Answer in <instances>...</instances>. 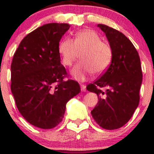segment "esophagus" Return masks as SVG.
I'll use <instances>...</instances> for the list:
<instances>
[{
  "instance_id": "esophagus-1",
  "label": "esophagus",
  "mask_w": 154,
  "mask_h": 154,
  "mask_svg": "<svg viewBox=\"0 0 154 154\" xmlns=\"http://www.w3.org/2000/svg\"><path fill=\"white\" fill-rule=\"evenodd\" d=\"M80 86H81V91L82 92H85L87 90H86V86L84 84H80Z\"/></svg>"
}]
</instances>
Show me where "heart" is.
Masks as SVG:
<instances>
[{"label":"heart","instance_id":"1","mask_svg":"<svg viewBox=\"0 0 154 154\" xmlns=\"http://www.w3.org/2000/svg\"><path fill=\"white\" fill-rule=\"evenodd\" d=\"M59 53L65 66H70L79 57L81 61L72 70L78 80H85L94 72L101 75L107 70L113 59V48L108 42L102 40L96 32L85 29L77 32L74 40L65 38L59 44Z\"/></svg>","mask_w":154,"mask_h":154}]
</instances>
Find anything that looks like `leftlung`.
Masks as SVG:
<instances>
[{"label":"left lung","instance_id":"obj_1","mask_svg":"<svg viewBox=\"0 0 154 154\" xmlns=\"http://www.w3.org/2000/svg\"><path fill=\"white\" fill-rule=\"evenodd\" d=\"M113 48V59L99 78L87 86L98 95V103L91 111L96 123L106 130L124 126L137 109L143 79L140 60L137 50L121 32L98 24ZM106 87L103 91L102 88Z\"/></svg>","mask_w":154,"mask_h":154}]
</instances>
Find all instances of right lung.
<instances>
[{"instance_id": "add662e5", "label": "right lung", "mask_w": 154, "mask_h": 154, "mask_svg": "<svg viewBox=\"0 0 154 154\" xmlns=\"http://www.w3.org/2000/svg\"><path fill=\"white\" fill-rule=\"evenodd\" d=\"M69 27L63 23L44 24L26 35L14 54L11 90L20 114L37 128L57 126L67 102L80 92L78 82L65 79L68 75L58 50Z\"/></svg>"}]
</instances>
